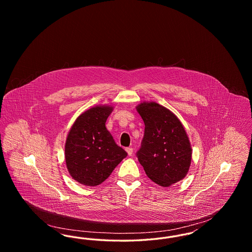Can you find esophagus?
<instances>
[{"mask_svg": "<svg viewBox=\"0 0 252 252\" xmlns=\"http://www.w3.org/2000/svg\"><path fill=\"white\" fill-rule=\"evenodd\" d=\"M126 151L127 152L128 156H131L132 153H133V148L132 147H127V148H126Z\"/></svg>", "mask_w": 252, "mask_h": 252, "instance_id": "34e87169", "label": "esophagus"}]
</instances>
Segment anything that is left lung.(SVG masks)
I'll return each instance as SVG.
<instances>
[{
	"mask_svg": "<svg viewBox=\"0 0 252 252\" xmlns=\"http://www.w3.org/2000/svg\"><path fill=\"white\" fill-rule=\"evenodd\" d=\"M136 109L145 126L137 156L147 177L162 187L183 180L191 165L192 146L180 119L156 102H142Z\"/></svg>",
	"mask_w": 252,
	"mask_h": 252,
	"instance_id": "1",
	"label": "left lung"
}]
</instances>
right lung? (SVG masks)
<instances>
[{
	"label": "right lung",
	"instance_id": "obj_1",
	"mask_svg": "<svg viewBox=\"0 0 252 252\" xmlns=\"http://www.w3.org/2000/svg\"><path fill=\"white\" fill-rule=\"evenodd\" d=\"M113 108L110 105H97L87 109L74 121L68 133L66 166L72 179L80 184H101L127 156L106 127Z\"/></svg>",
	"mask_w": 252,
	"mask_h": 252
}]
</instances>
